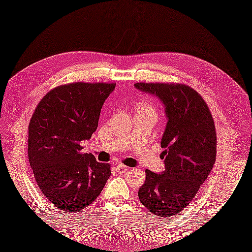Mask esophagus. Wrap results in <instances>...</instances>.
<instances>
[{
	"instance_id": "obj_1",
	"label": "esophagus",
	"mask_w": 252,
	"mask_h": 252,
	"mask_svg": "<svg viewBox=\"0 0 252 252\" xmlns=\"http://www.w3.org/2000/svg\"><path fill=\"white\" fill-rule=\"evenodd\" d=\"M127 169H128V167L126 165H124V164H118L117 165V172L120 175L125 174L127 172Z\"/></svg>"
}]
</instances>
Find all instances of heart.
Returning <instances> with one entry per match:
<instances>
[{
  "label": "heart",
  "instance_id": "obj_1",
  "mask_svg": "<svg viewBox=\"0 0 252 252\" xmlns=\"http://www.w3.org/2000/svg\"><path fill=\"white\" fill-rule=\"evenodd\" d=\"M143 106H147V107H149V106H148V105H143Z\"/></svg>",
  "mask_w": 252,
  "mask_h": 252
}]
</instances>
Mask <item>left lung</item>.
<instances>
[{"instance_id": "left-lung-1", "label": "left lung", "mask_w": 252, "mask_h": 252, "mask_svg": "<svg viewBox=\"0 0 252 252\" xmlns=\"http://www.w3.org/2000/svg\"><path fill=\"white\" fill-rule=\"evenodd\" d=\"M134 87L158 97L167 123L161 139L165 169H146L139 199L149 212L166 219L185 209L206 181L216 159L214 121L206 101L182 84L138 83Z\"/></svg>"}]
</instances>
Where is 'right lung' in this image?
Masks as SVG:
<instances>
[{
  "instance_id": "add662e5",
  "label": "right lung",
  "mask_w": 252,
  "mask_h": 252,
  "mask_svg": "<svg viewBox=\"0 0 252 252\" xmlns=\"http://www.w3.org/2000/svg\"><path fill=\"white\" fill-rule=\"evenodd\" d=\"M115 84L75 83L47 93L29 126V160L40 191L64 212L92 203L111 175L108 163L81 153L96 130L100 109Z\"/></svg>"
}]
</instances>
